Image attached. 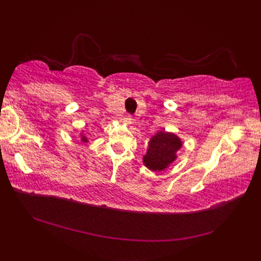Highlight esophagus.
I'll return each mask as SVG.
<instances>
[{
  "label": "esophagus",
  "mask_w": 261,
  "mask_h": 261,
  "mask_svg": "<svg viewBox=\"0 0 261 261\" xmlns=\"http://www.w3.org/2000/svg\"><path fill=\"white\" fill-rule=\"evenodd\" d=\"M122 121H123V123H125V124H131V123H132V117L127 115V116H124V117L122 118Z\"/></svg>",
  "instance_id": "1"
}]
</instances>
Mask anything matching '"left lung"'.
Instances as JSON below:
<instances>
[{"mask_svg": "<svg viewBox=\"0 0 261 261\" xmlns=\"http://www.w3.org/2000/svg\"><path fill=\"white\" fill-rule=\"evenodd\" d=\"M182 147V140L171 132L160 130L148 141L147 152L143 158L145 167L152 171L167 169L176 159Z\"/></svg>", "mask_w": 261, "mask_h": 261, "instance_id": "8db88e82", "label": "left lung"}]
</instances>
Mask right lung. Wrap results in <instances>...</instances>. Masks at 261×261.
Listing matches in <instances>:
<instances>
[{
	"instance_id": "right-lung-1",
	"label": "right lung",
	"mask_w": 261,
	"mask_h": 261,
	"mask_svg": "<svg viewBox=\"0 0 261 261\" xmlns=\"http://www.w3.org/2000/svg\"><path fill=\"white\" fill-rule=\"evenodd\" d=\"M81 139H82V141H84V143H87V141H88L87 137L85 136V134H84V131L81 134Z\"/></svg>"
}]
</instances>
